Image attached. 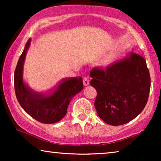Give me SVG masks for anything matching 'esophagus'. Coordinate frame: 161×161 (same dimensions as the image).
Returning a JSON list of instances; mask_svg holds the SVG:
<instances>
[{
    "instance_id": "34e87169",
    "label": "esophagus",
    "mask_w": 161,
    "mask_h": 161,
    "mask_svg": "<svg viewBox=\"0 0 161 161\" xmlns=\"http://www.w3.org/2000/svg\"><path fill=\"white\" fill-rule=\"evenodd\" d=\"M83 84L84 86H87L89 84V80L88 77H83Z\"/></svg>"
}]
</instances>
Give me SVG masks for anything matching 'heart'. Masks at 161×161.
Listing matches in <instances>:
<instances>
[{"instance_id":"heart-1","label":"heart","mask_w":161,"mask_h":161,"mask_svg":"<svg viewBox=\"0 0 161 161\" xmlns=\"http://www.w3.org/2000/svg\"><path fill=\"white\" fill-rule=\"evenodd\" d=\"M114 58H115V55H114V54L111 53L110 54H108L107 57H106V58L103 59V62H104V64H109L114 60Z\"/></svg>"}]
</instances>
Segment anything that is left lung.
Instances as JSON below:
<instances>
[{"instance_id":"8db88e82","label":"left lung","mask_w":161,"mask_h":161,"mask_svg":"<svg viewBox=\"0 0 161 161\" xmlns=\"http://www.w3.org/2000/svg\"><path fill=\"white\" fill-rule=\"evenodd\" d=\"M91 85L97 92L94 107L98 115L111 126L135 119L148 102L151 77L143 57L131 53L105 69L91 70Z\"/></svg>"}]
</instances>
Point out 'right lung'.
<instances>
[{
	"label": "right lung",
	"instance_id": "obj_1",
	"mask_svg": "<svg viewBox=\"0 0 161 161\" xmlns=\"http://www.w3.org/2000/svg\"><path fill=\"white\" fill-rule=\"evenodd\" d=\"M31 39L18 59L14 74L15 92L22 108L34 119L42 124L58 122L66 115L72 98L83 89L81 77L64 79L55 89L46 94L38 93L24 83L23 69Z\"/></svg>",
	"mask_w": 161,
	"mask_h": 161
}]
</instances>
